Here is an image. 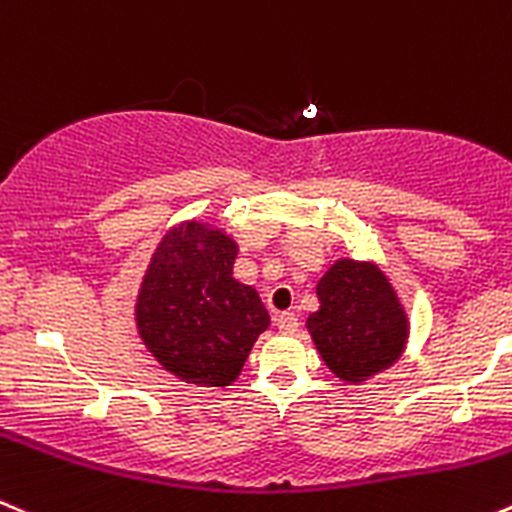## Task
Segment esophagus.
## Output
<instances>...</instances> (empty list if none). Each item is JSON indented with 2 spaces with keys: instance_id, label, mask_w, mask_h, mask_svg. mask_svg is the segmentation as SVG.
<instances>
[{
  "instance_id": "esophagus-1",
  "label": "esophagus",
  "mask_w": 512,
  "mask_h": 512,
  "mask_svg": "<svg viewBox=\"0 0 512 512\" xmlns=\"http://www.w3.org/2000/svg\"><path fill=\"white\" fill-rule=\"evenodd\" d=\"M276 326H279L281 334H294L299 329V316L294 311H281V314H276Z\"/></svg>"
}]
</instances>
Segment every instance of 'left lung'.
Returning <instances> with one entry per match:
<instances>
[{"instance_id":"obj_1","label":"left lung","mask_w":512,"mask_h":512,"mask_svg":"<svg viewBox=\"0 0 512 512\" xmlns=\"http://www.w3.org/2000/svg\"><path fill=\"white\" fill-rule=\"evenodd\" d=\"M319 311L306 319L326 367L344 382H362L397 362L407 319L387 276L374 264L342 259L316 286Z\"/></svg>"}]
</instances>
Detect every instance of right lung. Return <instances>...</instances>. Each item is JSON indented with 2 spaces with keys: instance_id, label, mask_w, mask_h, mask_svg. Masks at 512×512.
I'll return each mask as SVG.
<instances>
[{
  "instance_id": "obj_1",
  "label": "right lung",
  "mask_w": 512,
  "mask_h": 512,
  "mask_svg": "<svg viewBox=\"0 0 512 512\" xmlns=\"http://www.w3.org/2000/svg\"><path fill=\"white\" fill-rule=\"evenodd\" d=\"M233 261V238L193 221L160 241L145 271L140 337L183 382L228 387L269 326L259 294L233 279Z\"/></svg>"
}]
</instances>
